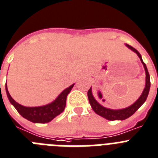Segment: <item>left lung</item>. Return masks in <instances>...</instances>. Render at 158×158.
Here are the masks:
<instances>
[{
  "label": "left lung",
  "instance_id": "1",
  "mask_svg": "<svg viewBox=\"0 0 158 158\" xmlns=\"http://www.w3.org/2000/svg\"><path fill=\"white\" fill-rule=\"evenodd\" d=\"M127 47H129L131 50H133V52H135L137 54V56H139V58L141 59V63L143 64L144 68L145 70V74H146V84H145V88L144 89V91L142 93V94L141 95V97L139 98V99L137 100V102L134 104H133L131 106H129L128 108H125L123 110H110V109H107V108L103 107L102 106H101L99 103H98L95 99H94V96L92 94V90L91 88L89 89L88 91V98L90 106L92 107V109L94 110V111L95 112L96 114H98V115L102 116L104 118H106L107 120H110V121H116V120H125L126 118H129L130 116L133 115L136 111H137L140 107H141L142 105L144 104V102L146 101V98L148 97V94L149 92V89H150V77H149V73L148 72V69H147L146 64L144 63V61L142 60L141 58V54L139 53V52L134 48L133 47H132L131 45L129 44H126Z\"/></svg>",
  "mask_w": 158,
  "mask_h": 158
}]
</instances>
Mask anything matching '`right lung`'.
<instances>
[{
    "label": "right lung",
    "mask_w": 158,
    "mask_h": 158,
    "mask_svg": "<svg viewBox=\"0 0 158 158\" xmlns=\"http://www.w3.org/2000/svg\"><path fill=\"white\" fill-rule=\"evenodd\" d=\"M73 85H72L69 88L64 89L53 102L48 104L47 106H40V107H25L21 106L12 98L8 91L7 85L5 86V89L10 103L14 106L15 109L23 118L32 121L33 123H47L64 111L66 105V98Z\"/></svg>",
    "instance_id": "add662e5"
}]
</instances>
